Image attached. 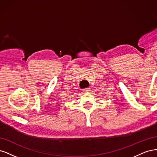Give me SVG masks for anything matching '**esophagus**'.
Wrapping results in <instances>:
<instances>
[{
    "mask_svg": "<svg viewBox=\"0 0 157 157\" xmlns=\"http://www.w3.org/2000/svg\"><path fill=\"white\" fill-rule=\"evenodd\" d=\"M84 92H90L91 90H90V88H85L83 90Z\"/></svg>",
    "mask_w": 157,
    "mask_h": 157,
    "instance_id": "34e87169",
    "label": "esophagus"
}]
</instances>
